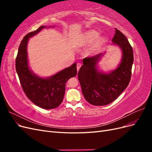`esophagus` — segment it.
<instances>
[{"label":"esophagus","mask_w":152,"mask_h":152,"mask_svg":"<svg viewBox=\"0 0 152 152\" xmlns=\"http://www.w3.org/2000/svg\"><path fill=\"white\" fill-rule=\"evenodd\" d=\"M80 66H81V64H80V63H79L77 64V71L79 70V69H80Z\"/></svg>","instance_id":"1"}]
</instances>
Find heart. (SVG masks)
Instances as JSON below:
<instances>
[{"mask_svg": "<svg viewBox=\"0 0 152 152\" xmlns=\"http://www.w3.org/2000/svg\"><path fill=\"white\" fill-rule=\"evenodd\" d=\"M99 33L96 30H90L82 35L80 44L82 45H92L89 49V53L93 54L103 46L104 44L105 38L104 37H99Z\"/></svg>", "mask_w": 152, "mask_h": 152, "instance_id": "1", "label": "heart"}]
</instances>
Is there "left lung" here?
<instances>
[{
    "label": "left lung",
    "mask_w": 152,
    "mask_h": 152,
    "mask_svg": "<svg viewBox=\"0 0 152 152\" xmlns=\"http://www.w3.org/2000/svg\"><path fill=\"white\" fill-rule=\"evenodd\" d=\"M113 45L121 49V62L112 70L107 72L100 68L99 62L105 52L84 58L78 73L82 94L86 100L95 106L107 105L115 100L129 85L134 61L132 48L126 37L115 28Z\"/></svg>",
    "instance_id": "1"
}]
</instances>
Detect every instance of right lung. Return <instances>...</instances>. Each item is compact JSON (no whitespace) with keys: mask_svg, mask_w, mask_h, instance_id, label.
Listing matches in <instances>:
<instances>
[{"mask_svg":"<svg viewBox=\"0 0 152 152\" xmlns=\"http://www.w3.org/2000/svg\"><path fill=\"white\" fill-rule=\"evenodd\" d=\"M54 26H41L25 35L21 40L16 59V72L26 96L35 105L46 110L56 108L62 103L66 81L77 73L76 63L48 77L37 75L30 68L27 52L29 39L44 28Z\"/></svg>","mask_w":152,"mask_h":152,"instance_id":"add662e5","label":"right lung"}]
</instances>
